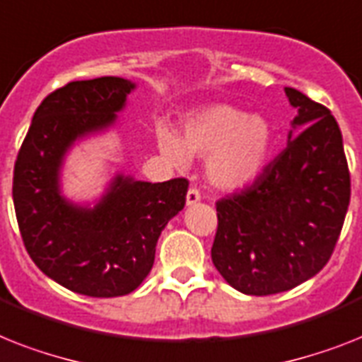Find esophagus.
I'll return each mask as SVG.
<instances>
[{
	"label": "esophagus",
	"mask_w": 362,
	"mask_h": 362,
	"mask_svg": "<svg viewBox=\"0 0 362 362\" xmlns=\"http://www.w3.org/2000/svg\"><path fill=\"white\" fill-rule=\"evenodd\" d=\"M199 201H201V193H199V189H195V187H189V189H187V195H186L187 206H191V204H197Z\"/></svg>",
	"instance_id": "esophagus-1"
}]
</instances>
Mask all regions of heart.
<instances>
[{
  "mask_svg": "<svg viewBox=\"0 0 362 362\" xmlns=\"http://www.w3.org/2000/svg\"><path fill=\"white\" fill-rule=\"evenodd\" d=\"M156 137L176 167H186L189 156H208V180L221 189H236L257 178L273 145L272 126L264 117L227 104L191 113L182 122L180 135L158 126Z\"/></svg>",
  "mask_w": 362,
  "mask_h": 362,
  "instance_id": "b5f03b06",
  "label": "heart"
}]
</instances>
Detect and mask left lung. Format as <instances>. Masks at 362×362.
<instances>
[{
	"label": "left lung",
	"mask_w": 362,
	"mask_h": 362,
	"mask_svg": "<svg viewBox=\"0 0 362 362\" xmlns=\"http://www.w3.org/2000/svg\"><path fill=\"white\" fill-rule=\"evenodd\" d=\"M288 145L251 186L217 201L211 262L247 296L305 283L329 262L349 206L342 134L325 105L286 87Z\"/></svg>",
	"instance_id": "left-lung-1"
}]
</instances>
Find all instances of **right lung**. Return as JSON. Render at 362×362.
Returning <instances> with one entry per match:
<instances>
[{"instance_id": "add662e5", "label": "right lung", "mask_w": 362, "mask_h": 362, "mask_svg": "<svg viewBox=\"0 0 362 362\" xmlns=\"http://www.w3.org/2000/svg\"><path fill=\"white\" fill-rule=\"evenodd\" d=\"M134 89L130 79L104 76L54 90L35 111L14 163V210L29 257L89 298L134 292L151 273L161 230L186 204V178L152 184L117 175L93 208L61 193L66 152L113 126Z\"/></svg>"}]
</instances>
